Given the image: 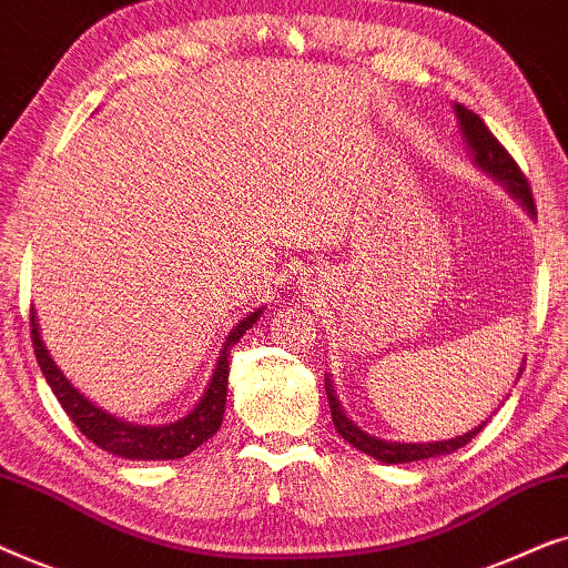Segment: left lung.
I'll return each instance as SVG.
<instances>
[{"instance_id":"1","label":"left lung","mask_w":568,"mask_h":568,"mask_svg":"<svg viewBox=\"0 0 568 568\" xmlns=\"http://www.w3.org/2000/svg\"><path fill=\"white\" fill-rule=\"evenodd\" d=\"M453 108H455L457 121H460L465 146H468L476 168L480 170V173H486L488 178H494L496 183H501L504 189L509 191V196L517 199L519 206H523L530 216H535V201H532L530 185H527L523 170H519L517 162L511 160V154L504 150L499 139L488 131L486 123L480 121L476 113L468 111V108L460 103H455ZM519 375H523V369L517 372V379H519ZM325 393H328L333 426H336V432L341 434V437H344L348 445H354L356 449H359V453L375 457V460H379V463H390V465L429 460V457L455 453V449L468 445V442L476 437V434L484 429L488 422L486 418V422H480L476 429L465 432V434H460V437L445 439V442H387V439L372 437V434L359 429V426H356L352 418L346 416V410H344V406H341L336 390H333L331 375H325Z\"/></svg>"}]
</instances>
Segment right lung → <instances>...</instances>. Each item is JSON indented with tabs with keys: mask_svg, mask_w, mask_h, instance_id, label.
<instances>
[{
	"mask_svg": "<svg viewBox=\"0 0 568 568\" xmlns=\"http://www.w3.org/2000/svg\"><path fill=\"white\" fill-rule=\"evenodd\" d=\"M261 315L263 307L255 310V313H247L227 333V338H224L220 348V356H216L212 377H209L204 395H201L196 406L178 418V422L154 426L123 422V418L108 414V410L95 406L90 398H84L64 377V372L57 367V362L51 359L49 348H45L41 338V325H38L36 310L30 313V328H33L30 333H33L36 359L41 364L45 383H49L53 395L61 403V408L67 410V416L72 418L84 437L95 442L98 447H103L105 453L126 457V460H178V457L191 455L193 449L201 447L206 439H212L220 432L224 418V403H227L230 352L245 336V331L253 328V323Z\"/></svg>",
	"mask_w": 568,
	"mask_h": 568,
	"instance_id": "obj_1",
	"label": "right lung"
}]
</instances>
